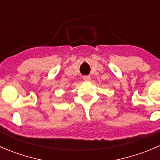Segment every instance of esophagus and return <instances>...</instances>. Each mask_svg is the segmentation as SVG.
Listing matches in <instances>:
<instances>
[{
	"label": "esophagus",
	"instance_id": "1",
	"mask_svg": "<svg viewBox=\"0 0 160 160\" xmlns=\"http://www.w3.org/2000/svg\"><path fill=\"white\" fill-rule=\"evenodd\" d=\"M90 79H91V78H90V76H88V75L83 76V80H84L85 81H90Z\"/></svg>",
	"mask_w": 160,
	"mask_h": 160
}]
</instances>
